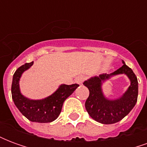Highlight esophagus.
<instances>
[{
	"mask_svg": "<svg viewBox=\"0 0 147 147\" xmlns=\"http://www.w3.org/2000/svg\"><path fill=\"white\" fill-rule=\"evenodd\" d=\"M84 80H85V76H84L83 75H80V76H79L78 77H76V82L78 84L81 85V84H83Z\"/></svg>",
	"mask_w": 147,
	"mask_h": 147,
	"instance_id": "obj_1",
	"label": "esophagus"
}]
</instances>
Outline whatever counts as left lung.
Here are the masks:
<instances>
[{"instance_id":"obj_1","label":"left lung","mask_w":147,"mask_h":147,"mask_svg":"<svg viewBox=\"0 0 147 147\" xmlns=\"http://www.w3.org/2000/svg\"><path fill=\"white\" fill-rule=\"evenodd\" d=\"M123 65L110 74H102L85 81L83 84L89 89V97L85 102V107L91 118L99 123L112 124L120 121L129 113L136 105L138 98V80L131 68ZM119 74H125L131 81V85L120 99L109 100L105 98L101 90L102 82Z\"/></svg>"}]
</instances>
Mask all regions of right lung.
Returning a JSON list of instances; mask_svg holds the SVG:
<instances>
[{"instance_id":"add662e5","label":"right lung","mask_w":147,"mask_h":147,"mask_svg":"<svg viewBox=\"0 0 147 147\" xmlns=\"http://www.w3.org/2000/svg\"><path fill=\"white\" fill-rule=\"evenodd\" d=\"M34 62L26 63L16 71L11 83V97L15 105L24 117L32 122L49 123L61 113L64 102L79 86L78 84H62L48 98L42 100H30L20 90V79L24 71L32 66Z\"/></svg>"}]
</instances>
